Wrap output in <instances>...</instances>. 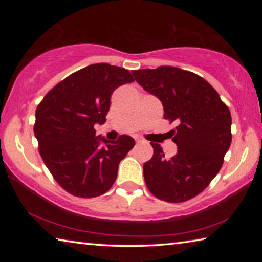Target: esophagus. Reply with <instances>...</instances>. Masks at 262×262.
I'll use <instances>...</instances> for the list:
<instances>
[{
	"mask_svg": "<svg viewBox=\"0 0 262 262\" xmlns=\"http://www.w3.org/2000/svg\"><path fill=\"white\" fill-rule=\"evenodd\" d=\"M141 143H145V141L141 139H136V144H141Z\"/></svg>",
	"mask_w": 262,
	"mask_h": 262,
	"instance_id": "34e87169",
	"label": "esophagus"
}]
</instances>
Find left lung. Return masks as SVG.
<instances>
[{"label": "left lung", "mask_w": 262, "mask_h": 262, "mask_svg": "<svg viewBox=\"0 0 262 262\" xmlns=\"http://www.w3.org/2000/svg\"><path fill=\"white\" fill-rule=\"evenodd\" d=\"M136 82L162 101L164 119L177 122L172 141L178 151L170 159L151 143L154 156L143 165L144 180L155 196L166 202L190 200L219 173L231 144V114L205 78L170 66L133 70Z\"/></svg>", "instance_id": "obj_1"}]
</instances>
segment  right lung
<instances>
[{
    "instance_id": "add662e5",
    "label": "right lung",
    "mask_w": 262,
    "mask_h": 262,
    "mask_svg": "<svg viewBox=\"0 0 262 262\" xmlns=\"http://www.w3.org/2000/svg\"><path fill=\"white\" fill-rule=\"evenodd\" d=\"M134 82L129 70L96 63L79 69L47 92L35 110L34 135L43 163L62 188L78 198H96L112 187L121 159L135 145L96 136L115 89ZM104 143V145H101Z\"/></svg>"
}]
</instances>
